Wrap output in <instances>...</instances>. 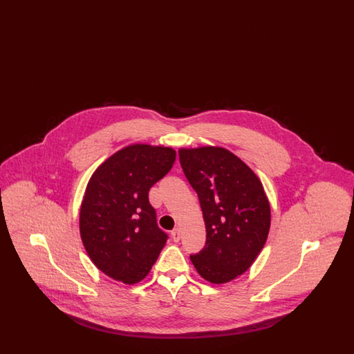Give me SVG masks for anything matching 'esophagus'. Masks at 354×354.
<instances>
[{
	"instance_id": "obj_1",
	"label": "esophagus",
	"mask_w": 354,
	"mask_h": 354,
	"mask_svg": "<svg viewBox=\"0 0 354 354\" xmlns=\"http://www.w3.org/2000/svg\"><path fill=\"white\" fill-rule=\"evenodd\" d=\"M171 237H172V240L175 243H178L180 240V231H179V228H175L174 231H171Z\"/></svg>"
}]
</instances>
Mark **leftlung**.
<instances>
[{"label": "left lung", "instance_id": "1", "mask_svg": "<svg viewBox=\"0 0 354 354\" xmlns=\"http://www.w3.org/2000/svg\"><path fill=\"white\" fill-rule=\"evenodd\" d=\"M179 160L198 194L207 232L204 248L189 259L207 281H231L252 266L268 237L270 208L263 185L221 147L182 149Z\"/></svg>", "mask_w": 354, "mask_h": 354}]
</instances>
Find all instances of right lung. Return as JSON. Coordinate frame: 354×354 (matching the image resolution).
I'll return each mask as SVG.
<instances>
[{"label": "right lung", "mask_w": 354, "mask_h": 354, "mask_svg": "<svg viewBox=\"0 0 354 354\" xmlns=\"http://www.w3.org/2000/svg\"><path fill=\"white\" fill-rule=\"evenodd\" d=\"M169 147L133 145L110 156L93 174L80 214L86 252L98 270L135 284L151 270L169 235L158 227L150 188L172 169Z\"/></svg>", "instance_id": "obj_1"}]
</instances>
